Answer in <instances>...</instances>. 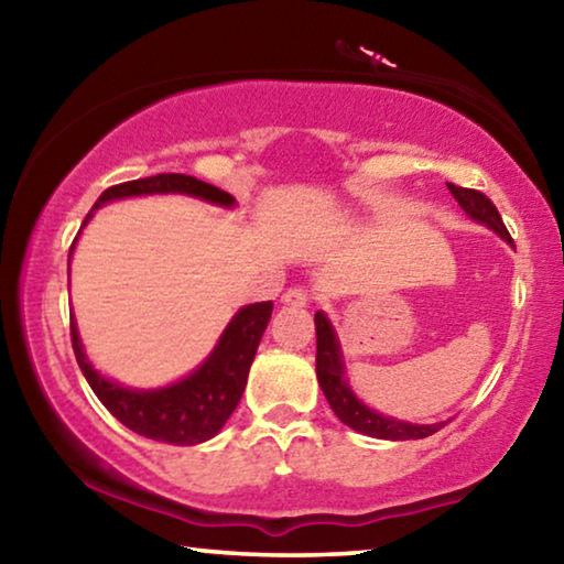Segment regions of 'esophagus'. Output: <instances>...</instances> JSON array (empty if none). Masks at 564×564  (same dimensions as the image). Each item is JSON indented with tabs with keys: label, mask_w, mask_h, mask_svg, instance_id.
I'll return each instance as SVG.
<instances>
[{
	"label": "esophagus",
	"mask_w": 564,
	"mask_h": 564,
	"mask_svg": "<svg viewBox=\"0 0 564 564\" xmlns=\"http://www.w3.org/2000/svg\"><path fill=\"white\" fill-rule=\"evenodd\" d=\"M283 303L295 305V308H303V305L311 303V291L303 289V285H293V289L283 293Z\"/></svg>",
	"instance_id": "esophagus-1"
}]
</instances>
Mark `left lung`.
Wrapping results in <instances>:
<instances>
[{
    "instance_id": "1",
    "label": "left lung",
    "mask_w": 564,
    "mask_h": 564,
    "mask_svg": "<svg viewBox=\"0 0 564 564\" xmlns=\"http://www.w3.org/2000/svg\"><path fill=\"white\" fill-rule=\"evenodd\" d=\"M451 194L455 196V202L463 206V212L480 221L485 226H490L495 234H500L505 241L512 243V238L508 234V228L502 224V216L498 214V208L490 202L482 191L475 188H463L455 184H447ZM346 368H343V356H340V346L336 333H333L330 321L326 318V313H316V376L323 395L333 408V413L340 417V423H346L352 431H358L362 435L370 437H380V441H420V437H427L441 431L445 423H435V425H413V423H403V420L380 415L376 410H370L368 405H362L356 398V393L348 388L346 378Z\"/></svg>"
}]
</instances>
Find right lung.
<instances>
[{
    "label": "right lung",
    "mask_w": 564,
    "mask_h": 564,
    "mask_svg": "<svg viewBox=\"0 0 564 564\" xmlns=\"http://www.w3.org/2000/svg\"><path fill=\"white\" fill-rule=\"evenodd\" d=\"M141 194H188L218 206H234L231 194L206 184V181H198L186 174H156L149 178L127 181V184H117L104 191L99 202L91 206L89 216L84 218V226H87L94 212L107 202ZM271 301L246 305L228 323L221 340H218L212 356L204 360V366H198L194 373L178 380V383L159 390H129L99 376L91 368L87 356H84L74 316L72 348L87 383L119 423L127 425L137 435L151 437V441L171 445H196L221 431L226 420L236 410L238 400L243 395L248 370H251L256 350H259L261 336L271 321Z\"/></svg>",
    "instance_id": "1"
}]
</instances>
